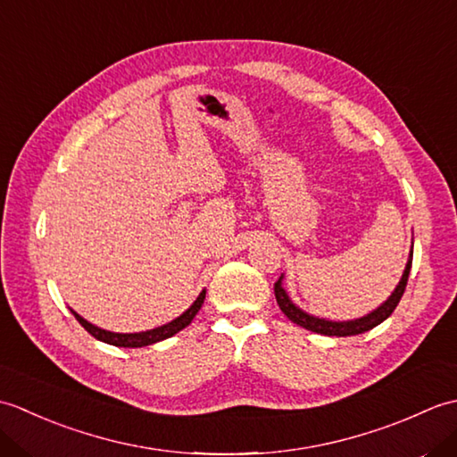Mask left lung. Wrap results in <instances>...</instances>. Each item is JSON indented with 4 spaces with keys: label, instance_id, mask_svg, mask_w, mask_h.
Here are the masks:
<instances>
[{
    "label": "left lung",
    "instance_id": "1",
    "mask_svg": "<svg viewBox=\"0 0 457 457\" xmlns=\"http://www.w3.org/2000/svg\"><path fill=\"white\" fill-rule=\"evenodd\" d=\"M412 267V247L409 253V261H406V267L403 270V277L399 280V285L395 287V290L391 293V296L385 300L383 304H378L371 312L361 316V318H353V320H328V318H320L314 314H308L306 310H303L300 306H296L293 300H290L288 293L283 287V278L285 275H280V278L275 283V296H277V304L278 308L283 310V314L295 322L296 326L310 329L314 334H322V336H336V337H345V336H357L369 332L375 326H378L381 322H385L386 318L393 314V310L396 308V304L401 303V298L404 295L406 288V280H409V273Z\"/></svg>",
    "mask_w": 457,
    "mask_h": 457
}]
</instances>
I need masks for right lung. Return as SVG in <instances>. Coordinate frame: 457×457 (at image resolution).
Wrapping results in <instances>:
<instances>
[{"mask_svg": "<svg viewBox=\"0 0 457 457\" xmlns=\"http://www.w3.org/2000/svg\"><path fill=\"white\" fill-rule=\"evenodd\" d=\"M204 298H206V288L202 290V293L198 295V298L190 304V308L184 310V312L179 318H174V320H170V322L162 324L159 328L147 329V332H135V334L108 332V329H102L98 326L90 324L88 320L82 318L80 314H76L72 308H71V312L84 326L86 332L92 334L96 339H100V342H104V344H110V345H115V347H145V345H153V344H157V342H162V339H167V337H172L174 334H179L180 329L187 328L194 320V316L198 314V310L204 304Z\"/></svg>", "mask_w": 457, "mask_h": 457, "instance_id": "right-lung-1", "label": "right lung"}]
</instances>
